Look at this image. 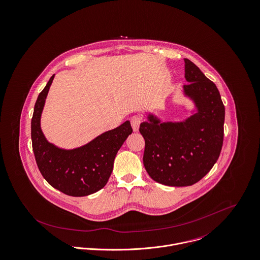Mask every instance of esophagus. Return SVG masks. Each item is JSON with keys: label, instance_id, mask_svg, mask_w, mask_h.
<instances>
[{"label": "esophagus", "instance_id": "1", "mask_svg": "<svg viewBox=\"0 0 260 260\" xmlns=\"http://www.w3.org/2000/svg\"><path fill=\"white\" fill-rule=\"evenodd\" d=\"M142 121H143L142 116H134L131 118V124H132V127H133L134 132H139L140 124L142 123Z\"/></svg>", "mask_w": 260, "mask_h": 260}]
</instances>
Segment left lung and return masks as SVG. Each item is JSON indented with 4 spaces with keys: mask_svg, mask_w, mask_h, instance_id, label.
Masks as SVG:
<instances>
[{
    "mask_svg": "<svg viewBox=\"0 0 260 260\" xmlns=\"http://www.w3.org/2000/svg\"><path fill=\"white\" fill-rule=\"evenodd\" d=\"M184 96L194 105L181 121H161L151 113L141 123L145 142L144 165L148 175L169 186L200 181L217 161L223 143L225 110L214 83L184 58Z\"/></svg>",
    "mask_w": 260,
    "mask_h": 260,
    "instance_id": "obj_1",
    "label": "left lung"
}]
</instances>
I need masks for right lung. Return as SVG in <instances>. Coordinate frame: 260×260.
Here are the masks:
<instances>
[{"mask_svg": "<svg viewBox=\"0 0 260 260\" xmlns=\"http://www.w3.org/2000/svg\"><path fill=\"white\" fill-rule=\"evenodd\" d=\"M55 75L40 92L30 122L32 150L44 178L56 189L71 197H86L108 182L118 149L133 133L129 120L105 132L82 146L66 149L50 143L41 127V116Z\"/></svg>", "mask_w": 260, "mask_h": 260, "instance_id": "obj_1", "label": "right lung"}]
</instances>
